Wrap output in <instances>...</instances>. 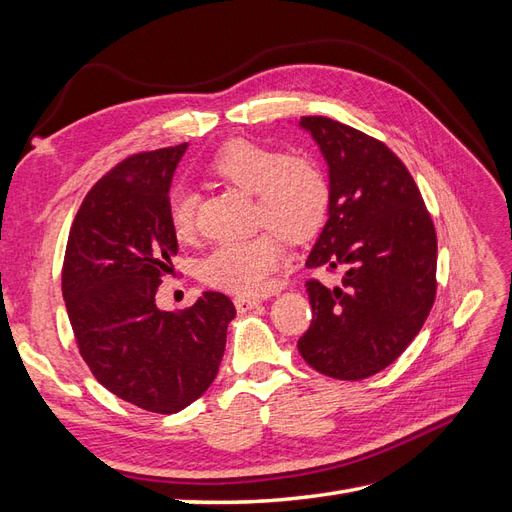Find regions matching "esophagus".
<instances>
[{"instance_id": "1", "label": "esophagus", "mask_w": 512, "mask_h": 512, "mask_svg": "<svg viewBox=\"0 0 512 512\" xmlns=\"http://www.w3.org/2000/svg\"><path fill=\"white\" fill-rule=\"evenodd\" d=\"M256 305H260L258 297H235V307L237 312H250Z\"/></svg>"}]
</instances>
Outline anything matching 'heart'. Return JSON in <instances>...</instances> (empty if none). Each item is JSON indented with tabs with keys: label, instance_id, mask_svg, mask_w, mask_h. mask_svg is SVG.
<instances>
[{
	"label": "heart",
	"instance_id": "b5f03b06",
	"mask_svg": "<svg viewBox=\"0 0 512 512\" xmlns=\"http://www.w3.org/2000/svg\"><path fill=\"white\" fill-rule=\"evenodd\" d=\"M209 175L241 192L254 194V220L262 230L250 239L222 241L200 265L203 282L239 297L267 286L269 275L284 265L286 239L301 243L318 235L329 218L331 183L309 156L232 141L207 166ZM168 220L175 237L188 243L196 235V196L179 190L170 196Z\"/></svg>",
	"mask_w": 512,
	"mask_h": 512
}]
</instances>
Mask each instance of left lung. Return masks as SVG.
Returning <instances> with one entry per match:
<instances>
[{
	"label": "left lung",
	"mask_w": 512,
	"mask_h": 512,
	"mask_svg": "<svg viewBox=\"0 0 512 512\" xmlns=\"http://www.w3.org/2000/svg\"><path fill=\"white\" fill-rule=\"evenodd\" d=\"M329 164L331 209L307 267L312 324L303 359L324 376L363 380L389 367L423 329L436 301L438 239L406 164L374 136L329 117H301Z\"/></svg>",
	"instance_id": "1"
}]
</instances>
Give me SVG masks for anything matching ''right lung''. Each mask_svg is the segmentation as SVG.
<instances>
[{"instance_id":"obj_1","label":"right lung","mask_w":512,"mask_h":512,"mask_svg":"<svg viewBox=\"0 0 512 512\" xmlns=\"http://www.w3.org/2000/svg\"><path fill=\"white\" fill-rule=\"evenodd\" d=\"M185 149L134 153L98 179L72 222L61 269L91 374L128 404L158 414H175L209 389L237 314L222 292H205L183 312L156 305L177 254L168 190Z\"/></svg>"}]
</instances>
